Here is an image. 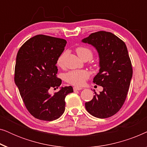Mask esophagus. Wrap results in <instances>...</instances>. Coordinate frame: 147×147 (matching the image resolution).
Returning <instances> with one entry per match:
<instances>
[{
  "label": "esophagus",
  "mask_w": 147,
  "mask_h": 147,
  "mask_svg": "<svg viewBox=\"0 0 147 147\" xmlns=\"http://www.w3.org/2000/svg\"><path fill=\"white\" fill-rule=\"evenodd\" d=\"M82 88H78V87H74V91H77V90H81Z\"/></svg>",
  "instance_id": "1"
}]
</instances>
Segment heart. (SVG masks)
Returning <instances> with one entry per match:
<instances>
[{
    "instance_id": "heart-1",
    "label": "heart",
    "mask_w": 147,
    "mask_h": 147,
    "mask_svg": "<svg viewBox=\"0 0 147 147\" xmlns=\"http://www.w3.org/2000/svg\"><path fill=\"white\" fill-rule=\"evenodd\" d=\"M76 53L82 60H90L93 57L94 52L91 49L86 47H78L76 49ZM65 53H62L58 58L57 63L59 67L63 65ZM89 77V74L86 70H76L71 71L65 75V80L68 83L75 86H83L86 80Z\"/></svg>"
}]
</instances>
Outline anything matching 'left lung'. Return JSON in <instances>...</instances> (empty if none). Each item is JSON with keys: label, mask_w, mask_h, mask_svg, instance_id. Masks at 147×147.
<instances>
[{"label": "left lung", "mask_w": 147, "mask_h": 147, "mask_svg": "<svg viewBox=\"0 0 147 147\" xmlns=\"http://www.w3.org/2000/svg\"><path fill=\"white\" fill-rule=\"evenodd\" d=\"M82 42L93 45L100 58V71L93 82L103 87L91 101L86 102L87 111L99 118H106L119 111L125 102L132 76V67L124 42L110 32L92 33Z\"/></svg>", "instance_id": "left-lung-1"}]
</instances>
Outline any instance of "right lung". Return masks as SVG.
I'll list each match as a JSON object with an SVG mask.
<instances>
[{
	"instance_id": "right-lung-1",
	"label": "right lung",
	"mask_w": 147,
	"mask_h": 147,
	"mask_svg": "<svg viewBox=\"0 0 147 147\" xmlns=\"http://www.w3.org/2000/svg\"><path fill=\"white\" fill-rule=\"evenodd\" d=\"M67 41L63 39L37 35L27 40L17 55L15 82L25 107L35 118L52 121L65 111V96L74 92L71 86L61 88L53 96L51 88H58L61 80L57 77L58 58Z\"/></svg>"
}]
</instances>
